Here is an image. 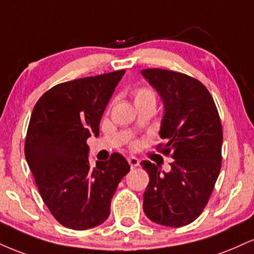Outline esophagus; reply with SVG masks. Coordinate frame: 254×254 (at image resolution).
Returning a JSON list of instances; mask_svg holds the SVG:
<instances>
[{
	"label": "esophagus",
	"instance_id": "34e87169",
	"mask_svg": "<svg viewBox=\"0 0 254 254\" xmlns=\"http://www.w3.org/2000/svg\"><path fill=\"white\" fill-rule=\"evenodd\" d=\"M127 162H129V165L131 166V168H135L137 166L139 165V160L137 159L135 156H129L127 157Z\"/></svg>",
	"mask_w": 254,
	"mask_h": 254
}]
</instances>
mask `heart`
Returning a JSON list of instances; mask_svg holds the SVG:
<instances>
[{
    "instance_id": "obj_1",
    "label": "heart",
    "mask_w": 254,
    "mask_h": 254,
    "mask_svg": "<svg viewBox=\"0 0 254 254\" xmlns=\"http://www.w3.org/2000/svg\"><path fill=\"white\" fill-rule=\"evenodd\" d=\"M133 101L135 105H143V104H154L155 105L156 98L154 92L149 88H139L133 93Z\"/></svg>"
}]
</instances>
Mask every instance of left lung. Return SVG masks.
<instances>
[{
    "label": "left lung",
    "instance_id": "8db88e82",
    "mask_svg": "<svg viewBox=\"0 0 254 254\" xmlns=\"http://www.w3.org/2000/svg\"><path fill=\"white\" fill-rule=\"evenodd\" d=\"M145 80L164 105L159 135L166 139L159 150L171 154V171L142 161L149 184L143 210L161 226L193 222L208 203L221 170L222 125L214 99L196 78L164 69H144Z\"/></svg>",
    "mask_w": 254,
    "mask_h": 254
}]
</instances>
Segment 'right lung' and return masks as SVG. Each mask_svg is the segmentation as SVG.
I'll return each instance as SVG.
<instances>
[{
  "label": "right lung",
  "mask_w": 254,
  "mask_h": 254,
  "mask_svg": "<svg viewBox=\"0 0 254 254\" xmlns=\"http://www.w3.org/2000/svg\"><path fill=\"white\" fill-rule=\"evenodd\" d=\"M125 70L77 78L52 87L38 100L25 141L30 166L44 203L64 227L94 228L110 216L111 199L130 171L115 153L90 168L87 139L99 124Z\"/></svg>",
  "instance_id": "1"
}]
</instances>
